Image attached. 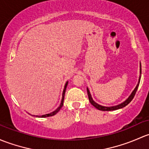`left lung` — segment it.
<instances>
[{
  "label": "left lung",
  "mask_w": 149,
  "mask_h": 149,
  "mask_svg": "<svg viewBox=\"0 0 149 149\" xmlns=\"http://www.w3.org/2000/svg\"><path fill=\"white\" fill-rule=\"evenodd\" d=\"M140 73H141V68H140ZM141 75H140V78H139V84H138L137 86H136V88H135V90H133V93H131V95L129 96V97H128V99H127L125 101V102H123V103L120 104V105H116V106H113V107H105V106H102V105H98L97 103H96V102H95L94 100H93V98H92V97H91V95H90V91H89L88 88H87V95H88L89 100H90V103H91L92 105H93V106L95 107V108H96L98 109V110H102V111H110V110H118V109L123 108V107L126 106V105H128V104H129L130 102H131V100H132L133 99V97H134L135 95H136V91H137V90H138V87H139V83H140Z\"/></svg>",
  "instance_id": "left-lung-1"
}]
</instances>
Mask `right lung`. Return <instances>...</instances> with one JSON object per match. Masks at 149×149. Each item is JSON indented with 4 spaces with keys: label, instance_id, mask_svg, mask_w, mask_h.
Wrapping results in <instances>:
<instances>
[{
    "label": "right lung",
    "instance_id": "add662e5",
    "mask_svg": "<svg viewBox=\"0 0 149 149\" xmlns=\"http://www.w3.org/2000/svg\"><path fill=\"white\" fill-rule=\"evenodd\" d=\"M67 84H68V82H67V83L65 84V86H64V91H63V94H62V102H61V104L60 105H59V107L56 109V110H54V112H52L51 113H49V114H46V115H43V116H39V118H46V117H50V116H54L56 113H57L60 110V109L62 108V106H63V102H64V94H65V90H66V88H67Z\"/></svg>",
    "mask_w": 149,
    "mask_h": 149
}]
</instances>
